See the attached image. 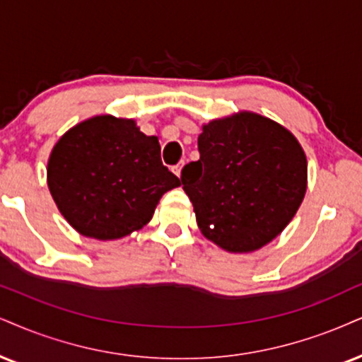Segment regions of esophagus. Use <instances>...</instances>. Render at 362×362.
<instances>
[{
	"label": "esophagus",
	"mask_w": 362,
	"mask_h": 362,
	"mask_svg": "<svg viewBox=\"0 0 362 362\" xmlns=\"http://www.w3.org/2000/svg\"><path fill=\"white\" fill-rule=\"evenodd\" d=\"M182 166H185V160H181L180 164H176V166L173 168V173L176 174V176H181V169H182Z\"/></svg>",
	"instance_id": "34e87169"
}]
</instances>
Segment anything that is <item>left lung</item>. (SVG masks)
I'll return each instance as SVG.
<instances>
[{
  "label": "left lung",
  "mask_w": 362,
  "mask_h": 362,
  "mask_svg": "<svg viewBox=\"0 0 362 362\" xmlns=\"http://www.w3.org/2000/svg\"><path fill=\"white\" fill-rule=\"evenodd\" d=\"M198 151L181 182L202 233L235 253L272 242L305 194L307 159L296 137L274 120L242 112L203 126Z\"/></svg>",
  "instance_id": "8db88e82"
}]
</instances>
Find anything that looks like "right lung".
I'll return each mask as SVG.
<instances>
[{
    "instance_id": "right-lung-1",
    "label": "right lung",
    "mask_w": 362,
    "mask_h": 362,
    "mask_svg": "<svg viewBox=\"0 0 362 362\" xmlns=\"http://www.w3.org/2000/svg\"><path fill=\"white\" fill-rule=\"evenodd\" d=\"M48 188L65 220L97 240L122 238L151 221L160 196L181 180L160 160L156 136L129 119L97 115L53 147Z\"/></svg>"
}]
</instances>
